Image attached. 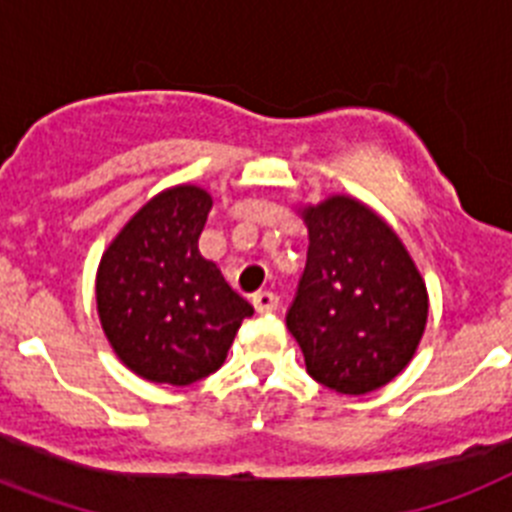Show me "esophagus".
<instances>
[{
  "mask_svg": "<svg viewBox=\"0 0 512 512\" xmlns=\"http://www.w3.org/2000/svg\"><path fill=\"white\" fill-rule=\"evenodd\" d=\"M252 304H255L257 312H273L278 307V296L273 291H257L252 296Z\"/></svg>",
  "mask_w": 512,
  "mask_h": 512,
  "instance_id": "34e87169",
  "label": "esophagus"
}]
</instances>
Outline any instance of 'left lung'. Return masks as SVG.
Here are the masks:
<instances>
[{
    "label": "left lung",
    "mask_w": 512,
    "mask_h": 512,
    "mask_svg": "<svg viewBox=\"0 0 512 512\" xmlns=\"http://www.w3.org/2000/svg\"><path fill=\"white\" fill-rule=\"evenodd\" d=\"M296 213L309 247L286 325L309 377L343 395L380 390L422 343L427 283L401 236L362 200L330 195Z\"/></svg>",
    "instance_id": "obj_1"
}]
</instances>
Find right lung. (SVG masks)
I'll list each match as a JSON object with an SVG mask.
<instances>
[{
    "label": "right lung",
    "mask_w": 512,
    "mask_h": 512,
    "mask_svg": "<svg viewBox=\"0 0 512 512\" xmlns=\"http://www.w3.org/2000/svg\"><path fill=\"white\" fill-rule=\"evenodd\" d=\"M213 197L197 184L158 192L103 249L96 307L124 367L148 382L192 385L216 372L255 309L200 255Z\"/></svg>",
    "instance_id": "right-lung-1"
}]
</instances>
